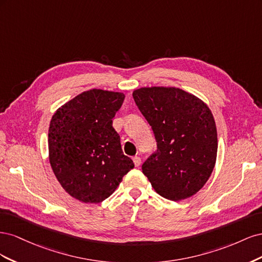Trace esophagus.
<instances>
[{
    "mask_svg": "<svg viewBox=\"0 0 262 262\" xmlns=\"http://www.w3.org/2000/svg\"><path fill=\"white\" fill-rule=\"evenodd\" d=\"M133 163H134V165H136V167H139V166L141 165V158L139 156H134Z\"/></svg>",
    "mask_w": 262,
    "mask_h": 262,
    "instance_id": "1",
    "label": "esophagus"
}]
</instances>
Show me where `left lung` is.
I'll list each match as a JSON object with an SVG mask.
<instances>
[{"instance_id": "obj_1", "label": "left lung", "mask_w": 262, "mask_h": 262, "mask_svg": "<svg viewBox=\"0 0 262 262\" xmlns=\"http://www.w3.org/2000/svg\"><path fill=\"white\" fill-rule=\"evenodd\" d=\"M132 96L157 142L142 171L165 199L192 196L208 181L216 162L217 133L210 108L177 87H142Z\"/></svg>"}]
</instances>
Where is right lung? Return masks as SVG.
I'll list each match as a JSON object with an SVG mask.
<instances>
[{
  "mask_svg": "<svg viewBox=\"0 0 262 262\" xmlns=\"http://www.w3.org/2000/svg\"><path fill=\"white\" fill-rule=\"evenodd\" d=\"M123 100L122 93L94 89L66 102L52 116L51 168L62 188L78 201H104L134 167L113 126Z\"/></svg>",
  "mask_w": 262,
  "mask_h": 262,
  "instance_id": "1",
  "label": "right lung"
}]
</instances>
